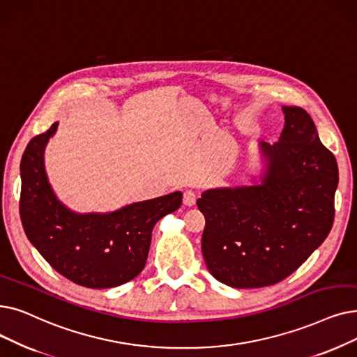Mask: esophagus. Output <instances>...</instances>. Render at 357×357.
<instances>
[{
  "instance_id": "esophagus-1",
  "label": "esophagus",
  "mask_w": 357,
  "mask_h": 357,
  "mask_svg": "<svg viewBox=\"0 0 357 357\" xmlns=\"http://www.w3.org/2000/svg\"><path fill=\"white\" fill-rule=\"evenodd\" d=\"M182 201H183V204H185V206L192 207V206L195 204V201H197V194H195L194 191H191V190H187V191L183 192V198H182Z\"/></svg>"
}]
</instances>
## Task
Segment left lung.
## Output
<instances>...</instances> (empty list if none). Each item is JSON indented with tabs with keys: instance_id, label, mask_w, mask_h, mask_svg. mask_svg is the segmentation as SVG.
I'll use <instances>...</instances> for the list:
<instances>
[{
	"instance_id": "8db88e82",
	"label": "left lung",
	"mask_w": 357,
	"mask_h": 357,
	"mask_svg": "<svg viewBox=\"0 0 357 357\" xmlns=\"http://www.w3.org/2000/svg\"><path fill=\"white\" fill-rule=\"evenodd\" d=\"M284 128L261 142L251 185L211 188L197 199L206 217L201 250L211 275L236 289L271 286L298 270L328 236L338 166L309 114L283 106Z\"/></svg>"
}]
</instances>
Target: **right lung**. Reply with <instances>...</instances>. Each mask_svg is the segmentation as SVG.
I'll return each instance as SVG.
<instances>
[{
    "label": "right lung",
    "instance_id": "add662e5",
    "mask_svg": "<svg viewBox=\"0 0 357 357\" xmlns=\"http://www.w3.org/2000/svg\"><path fill=\"white\" fill-rule=\"evenodd\" d=\"M58 122L29 142L20 163V219L24 234L59 274L89 289L132 280L146 266L151 230L176 211L182 192L138 201L109 213H75L55 195L43 153Z\"/></svg>",
    "mask_w": 357,
    "mask_h": 357
}]
</instances>
